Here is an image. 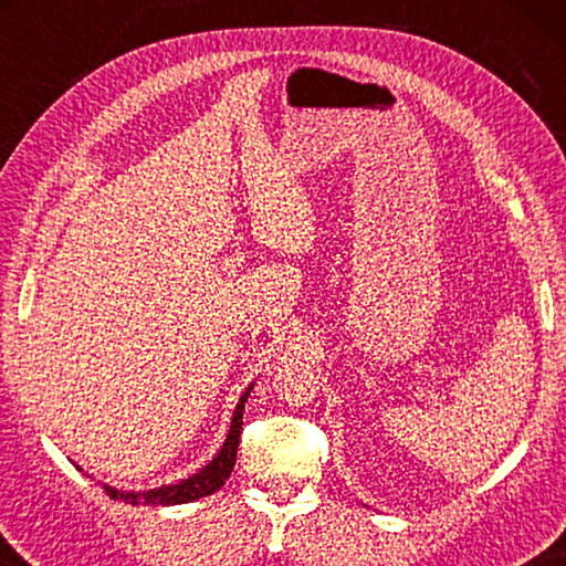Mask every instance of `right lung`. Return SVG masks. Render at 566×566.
Instances as JSON below:
<instances>
[{"label":"right lung","mask_w":566,"mask_h":566,"mask_svg":"<svg viewBox=\"0 0 566 566\" xmlns=\"http://www.w3.org/2000/svg\"><path fill=\"white\" fill-rule=\"evenodd\" d=\"M249 389L244 391L234 409V419H232V427H229L224 447L219 449V454L202 469V472L189 476V479H181L179 484L159 486V490H149V492H117V490H112V486H104V490H107L112 500H124L132 504H161V506L195 502V500H199V496L217 492L219 486L227 482L229 474H232L234 462H237L239 434H242V411H244V401L249 397Z\"/></svg>","instance_id":"1"}]
</instances>
